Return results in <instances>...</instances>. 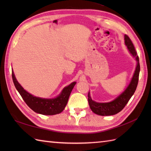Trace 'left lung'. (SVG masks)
I'll list each match as a JSON object with an SVG mask.
<instances>
[{
  "label": "left lung",
  "mask_w": 151,
  "mask_h": 151,
  "mask_svg": "<svg viewBox=\"0 0 151 151\" xmlns=\"http://www.w3.org/2000/svg\"><path fill=\"white\" fill-rule=\"evenodd\" d=\"M124 43L128 50L133 57L135 58L137 62L135 71L129 86L121 94L115 98L114 100L108 102H97L92 100L89 92L88 93V102L89 107L92 111L95 114L102 116L113 115L121 111L129 102L135 92L139 80V74L140 71V65L139 57L137 56L136 51L134 45L127 35H124Z\"/></svg>",
  "instance_id": "1"
}]
</instances>
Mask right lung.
<instances>
[{
    "instance_id": "1",
    "label": "right lung",
    "mask_w": 151,
    "mask_h": 151,
    "mask_svg": "<svg viewBox=\"0 0 151 151\" xmlns=\"http://www.w3.org/2000/svg\"><path fill=\"white\" fill-rule=\"evenodd\" d=\"M12 78L15 88L28 106L37 114L47 115L58 114L64 110L68 102L70 93L76 83L73 82L66 86L55 98L45 99L34 96L24 89L17 82L13 70Z\"/></svg>"
}]
</instances>
